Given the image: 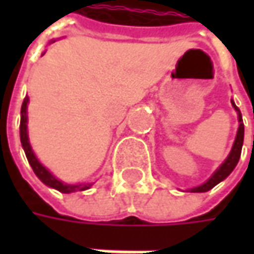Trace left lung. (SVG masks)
I'll return each mask as SVG.
<instances>
[{
    "label": "left lung",
    "mask_w": 254,
    "mask_h": 254,
    "mask_svg": "<svg viewBox=\"0 0 254 254\" xmlns=\"http://www.w3.org/2000/svg\"><path fill=\"white\" fill-rule=\"evenodd\" d=\"M232 106L235 107V110L238 112V120H239V128H238V134H236V138L233 142V147H232V151L228 155V158L225 160V162L220 165L218 170L213 172V175L210 177L209 180L206 181L205 184H202L196 188H192L190 192H206V190H212L215 185H218L219 182L228 178L229 174L232 171L235 170V167L238 165L240 158V152H242V145H243V137H245V126H243V120H242V114L240 110L236 107L235 102L232 100Z\"/></svg>",
    "instance_id": "obj_1"
}]
</instances>
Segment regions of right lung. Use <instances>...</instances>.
I'll return each instance as SVG.
<instances>
[{"mask_svg":"<svg viewBox=\"0 0 254 254\" xmlns=\"http://www.w3.org/2000/svg\"><path fill=\"white\" fill-rule=\"evenodd\" d=\"M28 102H29V99L25 97L24 103H22V107H21L19 135H21V144H22L25 155H26V158H28L29 165L32 167L35 175L42 181L45 185H48V187H51V188H54V190H58L59 192H62V193H70V192H74V190H87V188H90L92 184H83V185H69V184H64L62 181L55 178L54 175L46 170L41 162L38 161L36 155H35L34 151H32V147H31V144H29V138H28V127H26V123H28V116H26Z\"/></svg>","mask_w":254,"mask_h":254,"instance_id":"right-lung-1","label":"right lung"}]
</instances>
